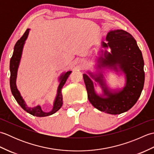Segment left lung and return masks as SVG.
<instances>
[{"mask_svg":"<svg viewBox=\"0 0 154 154\" xmlns=\"http://www.w3.org/2000/svg\"><path fill=\"white\" fill-rule=\"evenodd\" d=\"M108 43L103 42V47H110L111 54L104 53L100 58L103 66L114 67L116 64L122 69L126 76V84L118 93H110L105 88L100 77L95 80L103 86L107 98L98 96L94 93L93 83L89 76L83 74V79L87 91L88 99L94 107L102 112L119 114L128 110L134 105L140 97L144 84L145 73L142 51L136 41L128 32L116 30L109 32ZM102 77V75H100Z\"/></svg>","mask_w":154,"mask_h":154,"instance_id":"1","label":"left lung"}]
</instances>
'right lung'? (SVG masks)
Wrapping results in <instances>:
<instances>
[{"mask_svg":"<svg viewBox=\"0 0 154 154\" xmlns=\"http://www.w3.org/2000/svg\"><path fill=\"white\" fill-rule=\"evenodd\" d=\"M29 33V29H27L24 34H23L22 36L20 38V40H18L15 44L14 52H13L12 56L11 59V61H10V71H11V77H10V85H11V92L13 94V96L15 98L16 100L19 104L23 109L25 111H26L29 114H32V115L38 116V117H44L51 115V114L56 112L58 110L60 109V108L63 104V96H62L61 93V89L62 87H63L64 84L67 81V79L71 73V71H67V73H64L63 75H61L60 77V83L59 85L58 90H57V94L56 97V99L55 100L53 110H52L50 112H44L42 110L41 107L40 106H38L35 108H29L26 106L25 104L24 100L22 99V97L20 96L19 91H18L17 88L16 86V74H17V70L18 67V65L20 63V60L21 58L22 51L23 45H24V42L26 40L28 37V35Z\"/></svg>","mask_w":154,"mask_h":154,"instance_id":"1","label":"right lung"}]
</instances>
